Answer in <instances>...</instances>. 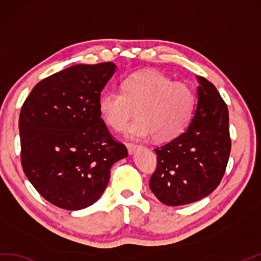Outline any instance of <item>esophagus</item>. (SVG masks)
Segmentation results:
<instances>
[{
  "label": "esophagus",
  "instance_id": "esophagus-1",
  "mask_svg": "<svg viewBox=\"0 0 261 261\" xmlns=\"http://www.w3.org/2000/svg\"><path fill=\"white\" fill-rule=\"evenodd\" d=\"M126 146H127V149H128L129 154H133L138 147H140L138 145H135V144H133V143H127Z\"/></svg>",
  "mask_w": 261,
  "mask_h": 261
}]
</instances>
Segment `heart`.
<instances>
[{"instance_id":"obj_1","label":"heart","mask_w":261,"mask_h":261,"mask_svg":"<svg viewBox=\"0 0 261 261\" xmlns=\"http://www.w3.org/2000/svg\"><path fill=\"white\" fill-rule=\"evenodd\" d=\"M119 89L103 92L98 101L102 120L120 132L136 114L127 135L143 138L153 135L155 141L167 142L179 136L192 118L195 95L187 85L173 83L155 70L138 71L121 80Z\"/></svg>"}]
</instances>
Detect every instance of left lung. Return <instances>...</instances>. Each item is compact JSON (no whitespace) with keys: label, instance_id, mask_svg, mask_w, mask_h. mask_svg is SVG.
Here are the masks:
<instances>
[{"label":"left lung","instance_id":"obj_1","mask_svg":"<svg viewBox=\"0 0 261 261\" xmlns=\"http://www.w3.org/2000/svg\"><path fill=\"white\" fill-rule=\"evenodd\" d=\"M199 102L188 129L155 148L149 188L162 203L189 204L212 193L224 175L231 152L227 103L213 84L199 77Z\"/></svg>","mask_w":261,"mask_h":261}]
</instances>
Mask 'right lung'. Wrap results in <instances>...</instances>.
<instances>
[{"instance_id":"obj_1","label":"right lung","mask_w":261,"mask_h":261,"mask_svg":"<svg viewBox=\"0 0 261 261\" xmlns=\"http://www.w3.org/2000/svg\"><path fill=\"white\" fill-rule=\"evenodd\" d=\"M115 68L113 62L67 68L38 83L22 105L23 172L45 200L61 209L95 203L115 162L128 155L98 109Z\"/></svg>"}]
</instances>
